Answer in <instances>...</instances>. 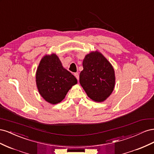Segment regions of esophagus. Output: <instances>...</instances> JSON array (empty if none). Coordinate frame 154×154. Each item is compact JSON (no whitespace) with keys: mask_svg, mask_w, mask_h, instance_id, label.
I'll return each mask as SVG.
<instances>
[{"mask_svg":"<svg viewBox=\"0 0 154 154\" xmlns=\"http://www.w3.org/2000/svg\"><path fill=\"white\" fill-rule=\"evenodd\" d=\"M74 76L76 78V79H77L78 80H79V74L78 72L74 73Z\"/></svg>","mask_w":154,"mask_h":154,"instance_id":"34e87169","label":"esophagus"}]
</instances>
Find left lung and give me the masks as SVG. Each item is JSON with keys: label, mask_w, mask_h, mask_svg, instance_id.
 Masks as SVG:
<instances>
[{"label": "left lung", "mask_w": 154, "mask_h": 154, "mask_svg": "<svg viewBox=\"0 0 154 154\" xmlns=\"http://www.w3.org/2000/svg\"><path fill=\"white\" fill-rule=\"evenodd\" d=\"M80 83L87 96L93 101L105 100L113 91L115 85L114 70L103 55L96 51L85 56Z\"/></svg>", "instance_id": "1"}]
</instances>
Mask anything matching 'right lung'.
Returning <instances> with one entry per match:
<instances>
[{"label":"right lung","mask_w":154,"mask_h":154,"mask_svg":"<svg viewBox=\"0 0 154 154\" xmlns=\"http://www.w3.org/2000/svg\"><path fill=\"white\" fill-rule=\"evenodd\" d=\"M38 92L43 98L51 104L62 101L76 78L64 69L55 54L45 55L41 60L36 74Z\"/></svg>","instance_id":"1"}]
</instances>
